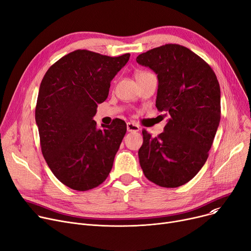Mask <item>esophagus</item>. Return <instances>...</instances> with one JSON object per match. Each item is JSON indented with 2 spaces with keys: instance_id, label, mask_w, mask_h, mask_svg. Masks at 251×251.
I'll list each match as a JSON object with an SVG mask.
<instances>
[{
  "instance_id": "obj_1",
  "label": "esophagus",
  "mask_w": 251,
  "mask_h": 251,
  "mask_svg": "<svg viewBox=\"0 0 251 251\" xmlns=\"http://www.w3.org/2000/svg\"><path fill=\"white\" fill-rule=\"evenodd\" d=\"M140 130V127L132 122H129L127 123V131L128 132H138Z\"/></svg>"
}]
</instances>
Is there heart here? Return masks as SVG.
Returning <instances> with one entry per match:
<instances>
[{
    "label": "heart",
    "mask_w": 251,
    "mask_h": 251,
    "mask_svg": "<svg viewBox=\"0 0 251 251\" xmlns=\"http://www.w3.org/2000/svg\"><path fill=\"white\" fill-rule=\"evenodd\" d=\"M143 73H147V72H139L137 75H139V74H143Z\"/></svg>",
    "instance_id": "obj_1"
}]
</instances>
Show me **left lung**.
Segmentation results:
<instances>
[{
	"instance_id": "left-lung-1",
	"label": "left lung",
	"mask_w": 251,
	"mask_h": 251,
	"mask_svg": "<svg viewBox=\"0 0 251 251\" xmlns=\"http://www.w3.org/2000/svg\"><path fill=\"white\" fill-rule=\"evenodd\" d=\"M136 62L159 80L155 107L168 115L164 132L142 131L138 151L143 174L166 188L190 181L205 164L221 120V90L210 66L189 49L168 44L140 54Z\"/></svg>"
}]
</instances>
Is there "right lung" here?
<instances>
[{
  "mask_svg": "<svg viewBox=\"0 0 251 251\" xmlns=\"http://www.w3.org/2000/svg\"><path fill=\"white\" fill-rule=\"evenodd\" d=\"M129 57L77 50L51 65L43 78L35 108L42 152L52 174L71 189L95 188L111 172L126 123L115 119L98 129L94 117Z\"/></svg>",
  "mask_w": 251,
  "mask_h": 251,
  "instance_id": "1",
  "label": "right lung"
}]
</instances>
